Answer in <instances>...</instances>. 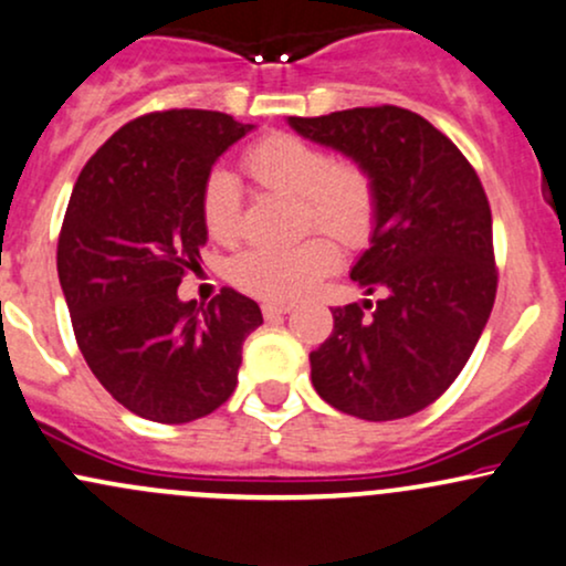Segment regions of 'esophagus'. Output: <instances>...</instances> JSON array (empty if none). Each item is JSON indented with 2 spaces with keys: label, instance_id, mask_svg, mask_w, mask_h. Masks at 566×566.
<instances>
[{
  "label": "esophagus",
  "instance_id": "1",
  "mask_svg": "<svg viewBox=\"0 0 566 566\" xmlns=\"http://www.w3.org/2000/svg\"><path fill=\"white\" fill-rule=\"evenodd\" d=\"M292 305L287 303H263V316L265 319H279V316L290 314Z\"/></svg>",
  "mask_w": 566,
  "mask_h": 566
}]
</instances>
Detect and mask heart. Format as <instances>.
<instances>
[{
	"mask_svg": "<svg viewBox=\"0 0 566 566\" xmlns=\"http://www.w3.org/2000/svg\"><path fill=\"white\" fill-rule=\"evenodd\" d=\"M255 184L297 199L303 220L337 242H367L378 218V188L365 165L333 159L319 146L290 133H274L247 148L242 159ZM201 220L216 242L239 237L242 193L229 172L216 170L201 188ZM337 247L324 237H308L287 247H255L231 265L239 290L271 303H290L316 287L337 269Z\"/></svg>",
	"mask_w": 566,
	"mask_h": 566,
	"instance_id": "b5f03b06",
	"label": "heart"
}]
</instances>
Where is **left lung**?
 Returning a JSON list of instances; mask_svg holds the SVG:
<instances>
[{"instance_id":"obj_1","label":"left lung","mask_w":566,"mask_h":566,"mask_svg":"<svg viewBox=\"0 0 566 566\" xmlns=\"http://www.w3.org/2000/svg\"><path fill=\"white\" fill-rule=\"evenodd\" d=\"M287 122L303 138L365 165L378 188L369 250L350 279L382 297L333 308V335L308 356L311 382L327 405L361 420L420 412L465 367L495 303L482 180L447 135L407 108Z\"/></svg>"}]
</instances>
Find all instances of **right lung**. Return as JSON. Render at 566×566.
<instances>
[{"label": "right lung", "mask_w": 566, "mask_h": 566, "mask_svg": "<svg viewBox=\"0 0 566 566\" xmlns=\"http://www.w3.org/2000/svg\"><path fill=\"white\" fill-rule=\"evenodd\" d=\"M252 125L201 108L127 122L84 165L71 191L57 279L76 343L101 386L154 423H191L237 388L255 301L226 287L207 305L180 301L201 271V188L220 154Z\"/></svg>", "instance_id": "add662e5"}]
</instances>
